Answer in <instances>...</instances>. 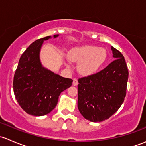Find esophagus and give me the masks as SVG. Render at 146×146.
I'll list each match as a JSON object with an SVG mask.
<instances>
[{
    "label": "esophagus",
    "instance_id": "1",
    "mask_svg": "<svg viewBox=\"0 0 146 146\" xmlns=\"http://www.w3.org/2000/svg\"><path fill=\"white\" fill-rule=\"evenodd\" d=\"M73 85H77L78 84V79L77 78H74L73 79Z\"/></svg>",
    "mask_w": 146,
    "mask_h": 146
}]
</instances>
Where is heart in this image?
I'll use <instances>...</instances> for the list:
<instances>
[{
  "instance_id": "heart-1",
  "label": "heart",
  "mask_w": 146,
  "mask_h": 146,
  "mask_svg": "<svg viewBox=\"0 0 146 146\" xmlns=\"http://www.w3.org/2000/svg\"><path fill=\"white\" fill-rule=\"evenodd\" d=\"M107 51L92 45H84L70 50L68 57L74 62L80 63L79 71L82 74L95 73L107 59Z\"/></svg>"
}]
</instances>
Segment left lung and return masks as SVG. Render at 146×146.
Wrapping results in <instances>:
<instances>
[{
	"mask_svg": "<svg viewBox=\"0 0 146 146\" xmlns=\"http://www.w3.org/2000/svg\"><path fill=\"white\" fill-rule=\"evenodd\" d=\"M116 58L96 73L78 79V107L90 121L100 122L120 108L126 95L129 70L121 53L111 46Z\"/></svg>",
	"mask_w": 146,
	"mask_h": 146,
	"instance_id": "1",
	"label": "left lung"
}]
</instances>
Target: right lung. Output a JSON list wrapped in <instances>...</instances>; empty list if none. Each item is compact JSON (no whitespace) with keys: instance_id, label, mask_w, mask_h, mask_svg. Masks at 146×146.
Instances as JSON below:
<instances>
[{"instance_id":"obj_1","label":"right lung","mask_w":146,"mask_h":146,"mask_svg":"<svg viewBox=\"0 0 146 146\" xmlns=\"http://www.w3.org/2000/svg\"><path fill=\"white\" fill-rule=\"evenodd\" d=\"M58 35H54L56 38ZM48 36L34 42L22 54L13 79L15 97L27 114L40 117L51 112L61 92L71 86L73 80L42 67L39 51Z\"/></svg>"}]
</instances>
